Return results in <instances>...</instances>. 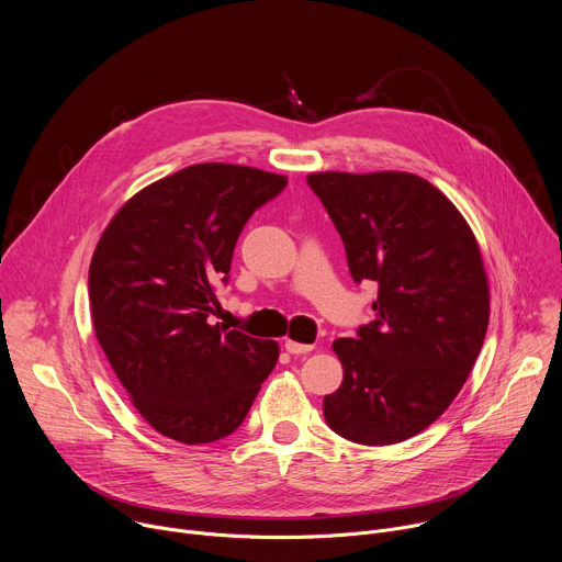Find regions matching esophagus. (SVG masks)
Here are the masks:
<instances>
[{
    "instance_id": "34e87169",
    "label": "esophagus",
    "mask_w": 562,
    "mask_h": 562,
    "mask_svg": "<svg viewBox=\"0 0 562 562\" xmlns=\"http://www.w3.org/2000/svg\"><path fill=\"white\" fill-rule=\"evenodd\" d=\"M284 349L293 356H302V353H308L313 351V345H302V342H295V340H286L284 342Z\"/></svg>"
}]
</instances>
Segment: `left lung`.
Instances as JSON below:
<instances>
[{
	"label": "left lung",
	"mask_w": 562,
	"mask_h": 562,
	"mask_svg": "<svg viewBox=\"0 0 562 562\" xmlns=\"http://www.w3.org/2000/svg\"><path fill=\"white\" fill-rule=\"evenodd\" d=\"M356 282H378L375 319L334 351L345 378L325 420L360 445L403 442L438 420L485 342L490 282L475 235L431 182L403 171L306 176Z\"/></svg>",
	"instance_id": "1"
}]
</instances>
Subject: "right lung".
<instances>
[{
	"mask_svg": "<svg viewBox=\"0 0 562 562\" xmlns=\"http://www.w3.org/2000/svg\"><path fill=\"white\" fill-rule=\"evenodd\" d=\"M284 176L204 162L157 180L113 215L95 247L89 295L95 338L133 407L184 445L233 434L280 347L211 325L215 286L247 220Z\"/></svg>",
	"mask_w": 562,
	"mask_h": 562,
	"instance_id": "1",
	"label": "right lung"
}]
</instances>
